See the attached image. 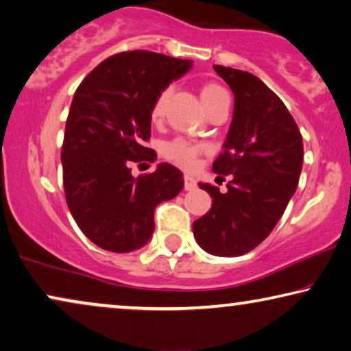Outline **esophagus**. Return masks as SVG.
<instances>
[{"instance_id":"34e87169","label":"esophagus","mask_w":351,"mask_h":351,"mask_svg":"<svg viewBox=\"0 0 351 351\" xmlns=\"http://www.w3.org/2000/svg\"><path fill=\"white\" fill-rule=\"evenodd\" d=\"M197 187V180L192 175H184V189L194 191Z\"/></svg>"}]
</instances>
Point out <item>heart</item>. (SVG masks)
Returning a JSON list of instances; mask_svg holds the SVG:
<instances>
[{"instance_id":"obj_1","label":"heart","mask_w":351,"mask_h":351,"mask_svg":"<svg viewBox=\"0 0 351 351\" xmlns=\"http://www.w3.org/2000/svg\"><path fill=\"white\" fill-rule=\"evenodd\" d=\"M171 88H162V90L157 93L154 101H152L151 106V121L159 122L162 117H164L167 100H169ZM227 95L223 87L216 86V84H205L200 90V100L204 103L205 110L208 108L211 103H215L219 97ZM204 151V145L194 141L182 140V138H176V140H171L165 143L162 146V154H164L165 159L173 162V164L182 167V169L191 170L197 165V157H199L200 152Z\"/></svg>"}]
</instances>
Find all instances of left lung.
<instances>
[{"label":"left lung","instance_id":"1","mask_svg":"<svg viewBox=\"0 0 351 351\" xmlns=\"http://www.w3.org/2000/svg\"><path fill=\"white\" fill-rule=\"evenodd\" d=\"M234 93V116L213 171L229 175L227 192L199 182L211 199L194 221L195 241L215 256H241L267 239L298 189L304 145L288 108L251 73L215 65Z\"/></svg>","mask_w":351,"mask_h":351}]
</instances>
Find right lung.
Here are the masks:
<instances>
[{"mask_svg":"<svg viewBox=\"0 0 351 351\" xmlns=\"http://www.w3.org/2000/svg\"><path fill=\"white\" fill-rule=\"evenodd\" d=\"M191 60L132 51L101 62L79 84L62 146L68 208L92 243L130 253L151 240L156 206L180 194L176 167L159 164L135 178L133 162H154L151 106L157 93L191 70Z\"/></svg>","mask_w":351,"mask_h":351,"instance_id":"right-lung-1","label":"right lung"}]
</instances>
